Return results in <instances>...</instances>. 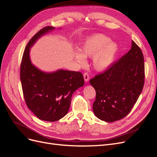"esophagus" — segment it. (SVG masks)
<instances>
[{
  "label": "esophagus",
  "instance_id": "34e87169",
  "mask_svg": "<svg viewBox=\"0 0 157 157\" xmlns=\"http://www.w3.org/2000/svg\"><path fill=\"white\" fill-rule=\"evenodd\" d=\"M89 75L88 73H84V80L85 82H88V80H89Z\"/></svg>",
  "mask_w": 157,
  "mask_h": 157
}]
</instances>
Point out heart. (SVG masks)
<instances>
[{
	"mask_svg": "<svg viewBox=\"0 0 157 157\" xmlns=\"http://www.w3.org/2000/svg\"><path fill=\"white\" fill-rule=\"evenodd\" d=\"M118 45L103 35H95L86 38L80 50H75L74 58L80 66L86 64V57H93V65L97 71L107 69L115 59Z\"/></svg>",
	"mask_w": 157,
	"mask_h": 157,
	"instance_id": "b5f03b06",
	"label": "heart"
}]
</instances>
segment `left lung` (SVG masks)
I'll list each match as a JSON object with an SVG mask.
<instances>
[{
	"label": "left lung",
	"mask_w": 157,
	"mask_h": 157,
	"mask_svg": "<svg viewBox=\"0 0 157 157\" xmlns=\"http://www.w3.org/2000/svg\"><path fill=\"white\" fill-rule=\"evenodd\" d=\"M145 82L143 53L134 41L130 51L90 83L96 92L93 111L108 122L121 120L130 112L142 92Z\"/></svg>",
	"instance_id": "left-lung-1"
}]
</instances>
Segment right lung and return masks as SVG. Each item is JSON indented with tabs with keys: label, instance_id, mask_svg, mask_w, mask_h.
<instances>
[{
	"label": "right lung",
	"instance_id": "add662e5",
	"mask_svg": "<svg viewBox=\"0 0 157 157\" xmlns=\"http://www.w3.org/2000/svg\"><path fill=\"white\" fill-rule=\"evenodd\" d=\"M54 29V27L46 26L31 38L23 52L20 67L22 90L27 107L39 119L49 122L66 115L73 94L84 84L80 72L59 69L45 73L32 64L30 48L39 38Z\"/></svg>",
	"mask_w": 157,
	"mask_h": 157
}]
</instances>
